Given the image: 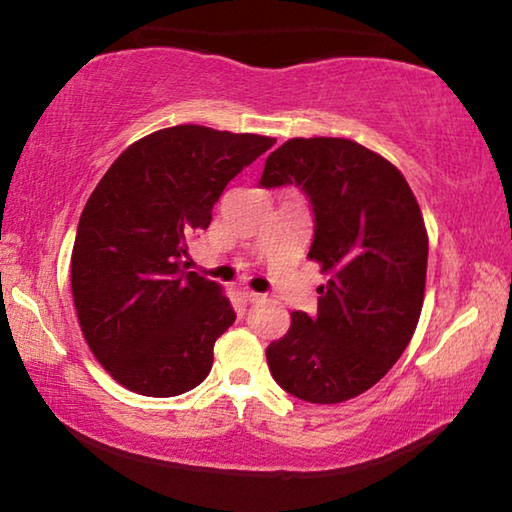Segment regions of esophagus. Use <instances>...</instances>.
I'll use <instances>...</instances> for the list:
<instances>
[{"instance_id": "1", "label": "esophagus", "mask_w": 512, "mask_h": 512, "mask_svg": "<svg viewBox=\"0 0 512 512\" xmlns=\"http://www.w3.org/2000/svg\"><path fill=\"white\" fill-rule=\"evenodd\" d=\"M241 296H244L246 302H259V300H264V293H257V291H253V289H248V287H241Z\"/></svg>"}]
</instances>
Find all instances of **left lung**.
<instances>
[{"instance_id":"1","label":"left lung","mask_w":512,"mask_h":512,"mask_svg":"<svg viewBox=\"0 0 512 512\" xmlns=\"http://www.w3.org/2000/svg\"><path fill=\"white\" fill-rule=\"evenodd\" d=\"M262 187L296 185L314 214L309 259L329 275L318 311H293L266 348L289 395L339 404L395 366L418 325L429 239L418 201L391 162L341 137H293L266 158Z\"/></svg>"}]
</instances>
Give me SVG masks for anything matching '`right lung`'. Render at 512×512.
<instances>
[{
  "instance_id": "obj_1",
  "label": "right lung",
  "mask_w": 512,
  "mask_h": 512,
  "mask_svg": "<svg viewBox=\"0 0 512 512\" xmlns=\"http://www.w3.org/2000/svg\"><path fill=\"white\" fill-rule=\"evenodd\" d=\"M273 137L185 124L142 137L112 162L83 207L72 296L85 341L128 391L173 397L210 375L214 343L235 323L221 287L185 271L225 185Z\"/></svg>"
}]
</instances>
